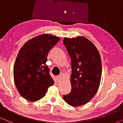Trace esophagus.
Wrapping results in <instances>:
<instances>
[{"mask_svg":"<svg viewBox=\"0 0 123 123\" xmlns=\"http://www.w3.org/2000/svg\"><path fill=\"white\" fill-rule=\"evenodd\" d=\"M55 78H56V80L57 81H59L61 79V75H58V76H55Z\"/></svg>","mask_w":123,"mask_h":123,"instance_id":"34e87169","label":"esophagus"}]
</instances>
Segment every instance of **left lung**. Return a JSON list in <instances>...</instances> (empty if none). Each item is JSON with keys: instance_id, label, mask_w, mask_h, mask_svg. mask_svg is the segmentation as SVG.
Returning a JSON list of instances; mask_svg holds the SVG:
<instances>
[{"instance_id": "8db88e82", "label": "left lung", "mask_w": 123, "mask_h": 123, "mask_svg": "<svg viewBox=\"0 0 123 123\" xmlns=\"http://www.w3.org/2000/svg\"><path fill=\"white\" fill-rule=\"evenodd\" d=\"M71 60V91L63 96L72 106L89 102L96 94L100 84L102 63L98 50L91 41L83 37L63 39Z\"/></svg>"}]
</instances>
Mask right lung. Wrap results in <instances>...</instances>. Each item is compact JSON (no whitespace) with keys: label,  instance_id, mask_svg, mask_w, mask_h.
<instances>
[{"label":"right lung","instance_id":"1","mask_svg":"<svg viewBox=\"0 0 123 123\" xmlns=\"http://www.w3.org/2000/svg\"><path fill=\"white\" fill-rule=\"evenodd\" d=\"M59 40L56 36L43 34L29 40L19 50L13 68L14 81L27 100H39L53 85L46 62L49 52Z\"/></svg>","mask_w":123,"mask_h":123}]
</instances>
